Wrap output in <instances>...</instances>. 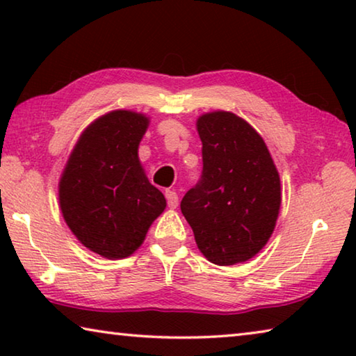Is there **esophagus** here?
<instances>
[{
    "instance_id": "1",
    "label": "esophagus",
    "mask_w": 356,
    "mask_h": 356,
    "mask_svg": "<svg viewBox=\"0 0 356 356\" xmlns=\"http://www.w3.org/2000/svg\"><path fill=\"white\" fill-rule=\"evenodd\" d=\"M165 196H166V201H168V207H170V209H176L177 204H179L177 193L174 191V190H166V191H165Z\"/></svg>"
}]
</instances>
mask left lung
I'll return each instance as SVG.
<instances>
[{"label": "left lung", "mask_w": 356, "mask_h": 356, "mask_svg": "<svg viewBox=\"0 0 356 356\" xmlns=\"http://www.w3.org/2000/svg\"><path fill=\"white\" fill-rule=\"evenodd\" d=\"M202 141V176L180 210L200 251L216 265H234L261 251L278 220L280 174L261 135L229 111L196 122Z\"/></svg>", "instance_id": "1"}]
</instances>
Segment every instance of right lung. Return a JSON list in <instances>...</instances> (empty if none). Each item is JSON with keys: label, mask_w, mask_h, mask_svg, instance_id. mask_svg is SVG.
Here are the masks:
<instances>
[{"label": "right lung", "mask_w": 356, "mask_h": 356, "mask_svg": "<svg viewBox=\"0 0 356 356\" xmlns=\"http://www.w3.org/2000/svg\"><path fill=\"white\" fill-rule=\"evenodd\" d=\"M149 119L116 110L83 131L59 180V206L80 242L106 259L140 248L166 200L149 182L138 146Z\"/></svg>", "instance_id": "obj_1"}]
</instances>
